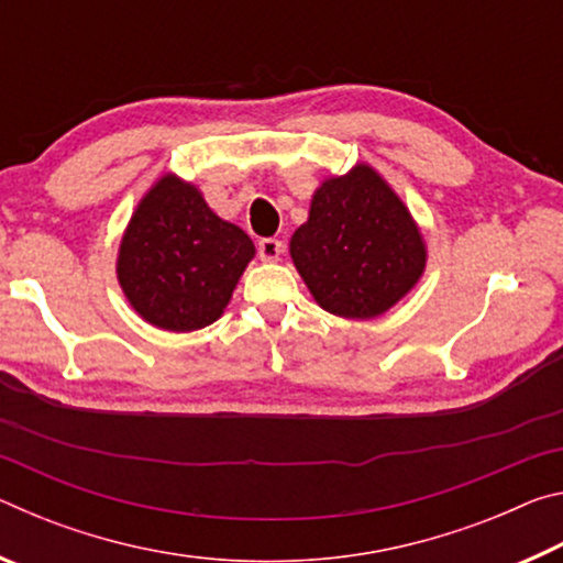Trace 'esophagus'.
Instances as JSON below:
<instances>
[{
    "mask_svg": "<svg viewBox=\"0 0 563 563\" xmlns=\"http://www.w3.org/2000/svg\"><path fill=\"white\" fill-rule=\"evenodd\" d=\"M258 255L265 263L278 261L283 255V243L278 241V238H263V241L258 243Z\"/></svg>",
    "mask_w": 563,
    "mask_h": 563,
    "instance_id": "esophagus-1",
    "label": "esophagus"
}]
</instances>
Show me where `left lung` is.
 Segmentation results:
<instances>
[{
  "instance_id": "left-lung-1",
  "label": "left lung",
  "mask_w": 563,
  "mask_h": 563,
  "mask_svg": "<svg viewBox=\"0 0 563 563\" xmlns=\"http://www.w3.org/2000/svg\"><path fill=\"white\" fill-rule=\"evenodd\" d=\"M290 258L322 310L369 320L422 278V233L387 180L357 164L322 180L310 216L290 238Z\"/></svg>"
}]
</instances>
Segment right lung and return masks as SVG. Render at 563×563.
<instances>
[{
	"mask_svg": "<svg viewBox=\"0 0 563 563\" xmlns=\"http://www.w3.org/2000/svg\"><path fill=\"white\" fill-rule=\"evenodd\" d=\"M253 255L245 231L218 218L194 184L166 174L141 198L123 231L117 275L146 322L190 332L223 316Z\"/></svg>",
	"mask_w": 563,
	"mask_h": 563,
	"instance_id": "add662e5",
	"label": "right lung"
}]
</instances>
